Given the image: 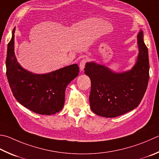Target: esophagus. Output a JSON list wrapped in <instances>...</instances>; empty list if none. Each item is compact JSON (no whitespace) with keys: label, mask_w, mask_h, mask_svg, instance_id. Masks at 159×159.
Instances as JSON below:
<instances>
[{"label":"esophagus","mask_w":159,"mask_h":159,"mask_svg":"<svg viewBox=\"0 0 159 159\" xmlns=\"http://www.w3.org/2000/svg\"><path fill=\"white\" fill-rule=\"evenodd\" d=\"M88 62V58H83L81 61L80 62V64H79V67H80V71H83L84 70L85 68V64Z\"/></svg>","instance_id":"esophagus-1"}]
</instances>
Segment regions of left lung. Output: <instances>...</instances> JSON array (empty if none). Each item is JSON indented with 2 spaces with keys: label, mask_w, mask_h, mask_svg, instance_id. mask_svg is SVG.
Listing matches in <instances>:
<instances>
[{
  "label": "left lung",
  "mask_w": 159,
  "mask_h": 159,
  "mask_svg": "<svg viewBox=\"0 0 159 159\" xmlns=\"http://www.w3.org/2000/svg\"><path fill=\"white\" fill-rule=\"evenodd\" d=\"M139 54L131 70L114 73L105 66L87 62L85 74L91 80L89 104L95 114L116 117L138 107L148 88L149 63L142 30L138 34Z\"/></svg>",
  "instance_id": "8db88e82"
}]
</instances>
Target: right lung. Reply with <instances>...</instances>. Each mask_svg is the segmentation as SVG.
Segmentation results:
<instances>
[{
	"label": "right lung",
	"mask_w": 159,
	"mask_h": 159,
	"mask_svg": "<svg viewBox=\"0 0 159 159\" xmlns=\"http://www.w3.org/2000/svg\"><path fill=\"white\" fill-rule=\"evenodd\" d=\"M14 30L8 43L6 75L15 99L24 107L40 115H50L61 111L65 89L79 72L74 64L46 74H34L24 70L14 55Z\"/></svg>",
	"instance_id": "right-lung-1"
}]
</instances>
